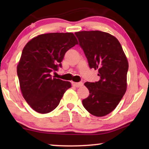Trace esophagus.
<instances>
[{
	"label": "esophagus",
	"mask_w": 149,
	"mask_h": 149,
	"mask_svg": "<svg viewBox=\"0 0 149 149\" xmlns=\"http://www.w3.org/2000/svg\"><path fill=\"white\" fill-rule=\"evenodd\" d=\"M73 85H74V86L76 87H80L83 86V83L82 82H79V83L74 82L73 83Z\"/></svg>",
	"instance_id": "esophagus-1"
}]
</instances>
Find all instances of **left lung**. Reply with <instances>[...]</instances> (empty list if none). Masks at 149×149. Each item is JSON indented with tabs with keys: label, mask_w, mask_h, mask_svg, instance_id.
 <instances>
[{
	"label": "left lung",
	"mask_w": 149,
	"mask_h": 149,
	"mask_svg": "<svg viewBox=\"0 0 149 149\" xmlns=\"http://www.w3.org/2000/svg\"><path fill=\"white\" fill-rule=\"evenodd\" d=\"M90 68L98 70L99 81L86 82L89 97L82 100L90 114L102 117L112 112L127 89L128 62L120 42L100 31L75 32Z\"/></svg>",
	"instance_id": "8db88e82"
}]
</instances>
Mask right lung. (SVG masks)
Wrapping results in <instances>:
<instances>
[{"label": "right lung", "mask_w": 149, "mask_h": 149, "mask_svg": "<svg viewBox=\"0 0 149 149\" xmlns=\"http://www.w3.org/2000/svg\"><path fill=\"white\" fill-rule=\"evenodd\" d=\"M77 44L72 33H50L34 37L24 47L17 74L22 95L35 111L47 114L54 110L72 87L50 72L62 67L65 52Z\"/></svg>", "instance_id": "obj_1"}]
</instances>
